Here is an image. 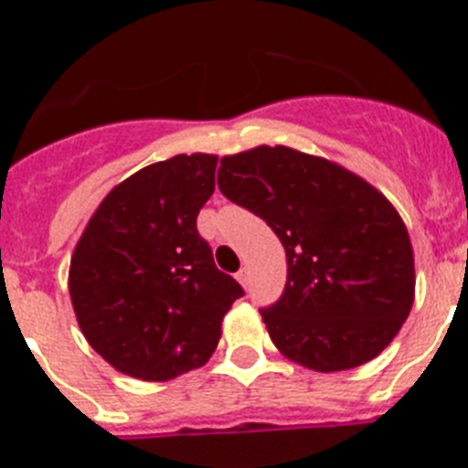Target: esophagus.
Instances as JSON below:
<instances>
[{"label": "esophagus", "instance_id": "34e87169", "mask_svg": "<svg viewBox=\"0 0 468 468\" xmlns=\"http://www.w3.org/2000/svg\"><path fill=\"white\" fill-rule=\"evenodd\" d=\"M237 281L241 285H248V270H246V267H241V270L237 271Z\"/></svg>", "mask_w": 468, "mask_h": 468}]
</instances>
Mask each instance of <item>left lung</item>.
Returning a JSON list of instances; mask_svg holds the SVG:
<instances>
[{"label":"left lung","instance_id":"8db88e82","mask_svg":"<svg viewBox=\"0 0 468 468\" xmlns=\"http://www.w3.org/2000/svg\"><path fill=\"white\" fill-rule=\"evenodd\" d=\"M218 185L285 248L283 295L260 312L276 349L316 373L379 356L415 302L412 243L391 201L340 164L285 144L222 156Z\"/></svg>","mask_w":468,"mask_h":468}]
</instances>
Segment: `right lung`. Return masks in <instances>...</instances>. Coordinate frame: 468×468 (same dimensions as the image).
Returning <instances> with one entry per match:
<instances>
[{"label": "right lung", "instance_id": "right-lung-1", "mask_svg": "<svg viewBox=\"0 0 468 468\" xmlns=\"http://www.w3.org/2000/svg\"><path fill=\"white\" fill-rule=\"evenodd\" d=\"M215 166L218 156L197 152L140 168L102 198L74 246V316L119 373L166 382L201 367L243 295L197 231Z\"/></svg>", "mask_w": 468, "mask_h": 468}]
</instances>
